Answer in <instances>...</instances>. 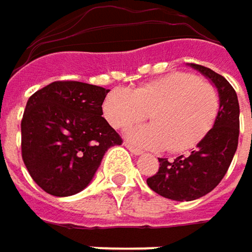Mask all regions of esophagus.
<instances>
[{
  "instance_id": "1",
  "label": "esophagus",
  "mask_w": 252,
  "mask_h": 252,
  "mask_svg": "<svg viewBox=\"0 0 252 252\" xmlns=\"http://www.w3.org/2000/svg\"><path fill=\"white\" fill-rule=\"evenodd\" d=\"M126 147L131 154H134V156H142V151H141L140 148H135V147H132V145H129V144H126Z\"/></svg>"
}]
</instances>
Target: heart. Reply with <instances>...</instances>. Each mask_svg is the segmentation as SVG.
<instances>
[{"label": "heart", "mask_w": 252, "mask_h": 252, "mask_svg": "<svg viewBox=\"0 0 252 252\" xmlns=\"http://www.w3.org/2000/svg\"><path fill=\"white\" fill-rule=\"evenodd\" d=\"M218 93L194 74L174 72L131 91L114 90L104 101V115L117 129L145 120L153 124L128 131L126 138L144 148L180 153L189 150L210 131L218 112Z\"/></svg>", "instance_id": "b5f03b06"}]
</instances>
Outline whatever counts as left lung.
Wrapping results in <instances>:
<instances>
[{"instance_id": "left-lung-1", "label": "left lung", "mask_w": 252, "mask_h": 252, "mask_svg": "<svg viewBox=\"0 0 252 252\" xmlns=\"http://www.w3.org/2000/svg\"><path fill=\"white\" fill-rule=\"evenodd\" d=\"M197 69L217 88L220 104L213 128L187 157L174 161L158 158L159 170L147 180L148 187L168 200L194 201L211 192L228 171L238 147L240 105L234 88L222 75L197 64ZM252 117V115H251Z\"/></svg>"}]
</instances>
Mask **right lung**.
Masks as SVG:
<instances>
[{"instance_id": "right-lung-1", "label": "right lung", "mask_w": 252, "mask_h": 252, "mask_svg": "<svg viewBox=\"0 0 252 252\" xmlns=\"http://www.w3.org/2000/svg\"><path fill=\"white\" fill-rule=\"evenodd\" d=\"M108 93L85 82L55 81L30 96L21 121L23 159L45 192L78 194L93 181L108 148L121 145L102 117Z\"/></svg>"}]
</instances>
